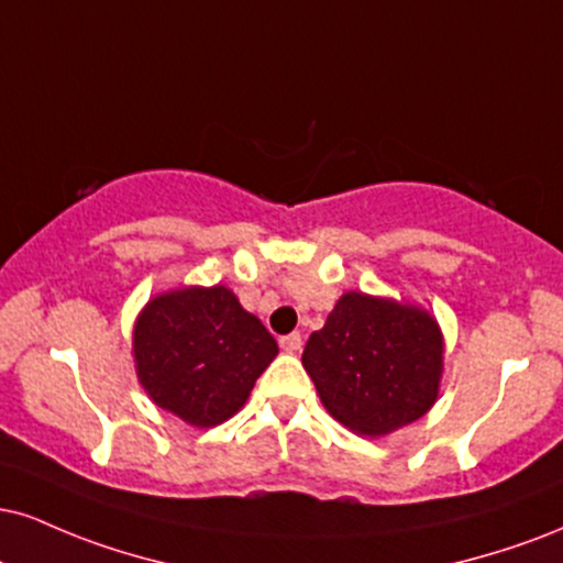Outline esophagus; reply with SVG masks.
I'll list each match as a JSON object with an SVG mask.
<instances>
[{
    "label": "esophagus",
    "instance_id": "1",
    "mask_svg": "<svg viewBox=\"0 0 563 563\" xmlns=\"http://www.w3.org/2000/svg\"><path fill=\"white\" fill-rule=\"evenodd\" d=\"M280 349L286 351V354H296V351L301 349V335H299V333L283 335V338H280Z\"/></svg>",
    "mask_w": 563,
    "mask_h": 563
}]
</instances>
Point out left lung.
I'll return each instance as SVG.
<instances>
[{"label": "left lung", "instance_id": "obj_1", "mask_svg": "<svg viewBox=\"0 0 563 563\" xmlns=\"http://www.w3.org/2000/svg\"><path fill=\"white\" fill-rule=\"evenodd\" d=\"M301 364L343 428L380 438L438 401L443 333L430 311L349 290L309 335Z\"/></svg>", "mask_w": 563, "mask_h": 563}]
</instances>
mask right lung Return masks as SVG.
<instances>
[{
    "mask_svg": "<svg viewBox=\"0 0 563 563\" xmlns=\"http://www.w3.org/2000/svg\"><path fill=\"white\" fill-rule=\"evenodd\" d=\"M275 356V338L225 286L154 296L133 328L141 388L194 428L233 417Z\"/></svg>",
    "mask_w": 563,
    "mask_h": 563,
    "instance_id": "obj_1",
    "label": "right lung"
}]
</instances>
